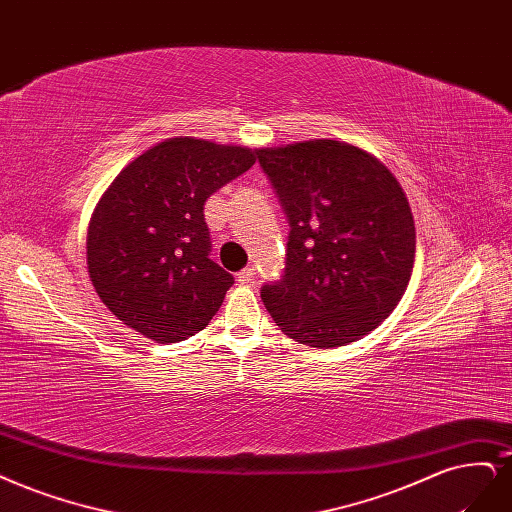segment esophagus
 Returning <instances> with one entry per match:
<instances>
[{
    "label": "esophagus",
    "mask_w": 512,
    "mask_h": 512,
    "mask_svg": "<svg viewBox=\"0 0 512 512\" xmlns=\"http://www.w3.org/2000/svg\"><path fill=\"white\" fill-rule=\"evenodd\" d=\"M254 275H256L254 267H245L243 271H239V273H237V281H239V284H243V286H248V284H252Z\"/></svg>",
    "instance_id": "esophagus-1"
}]
</instances>
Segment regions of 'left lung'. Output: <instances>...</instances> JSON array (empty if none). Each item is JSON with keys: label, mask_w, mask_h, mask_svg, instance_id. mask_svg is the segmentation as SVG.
<instances>
[{"label": "left lung", "mask_w": 512, "mask_h": 512, "mask_svg": "<svg viewBox=\"0 0 512 512\" xmlns=\"http://www.w3.org/2000/svg\"><path fill=\"white\" fill-rule=\"evenodd\" d=\"M256 154L290 224L286 269L262 286L264 307L303 345L358 341L396 309L413 273L415 222L398 180L334 139Z\"/></svg>", "instance_id": "1"}]
</instances>
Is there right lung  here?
<instances>
[{"label": "right lung", "instance_id": "right-lung-1", "mask_svg": "<svg viewBox=\"0 0 512 512\" xmlns=\"http://www.w3.org/2000/svg\"><path fill=\"white\" fill-rule=\"evenodd\" d=\"M256 163V150L171 137L122 169L86 235L88 275L122 324L158 343L203 330L235 284L209 258L203 205Z\"/></svg>", "mask_w": 512, "mask_h": 512}]
</instances>
